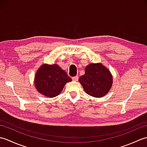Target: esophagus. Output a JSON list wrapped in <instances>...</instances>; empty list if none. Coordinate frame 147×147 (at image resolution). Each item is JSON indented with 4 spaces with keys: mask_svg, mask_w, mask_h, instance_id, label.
<instances>
[{
    "mask_svg": "<svg viewBox=\"0 0 147 147\" xmlns=\"http://www.w3.org/2000/svg\"><path fill=\"white\" fill-rule=\"evenodd\" d=\"M72 80H73V81H74V82H77L78 80V76H74L72 78Z\"/></svg>",
    "mask_w": 147,
    "mask_h": 147,
    "instance_id": "34e87169",
    "label": "esophagus"
}]
</instances>
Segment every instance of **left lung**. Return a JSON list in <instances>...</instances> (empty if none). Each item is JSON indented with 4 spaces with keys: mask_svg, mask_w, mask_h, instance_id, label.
I'll list each match as a JSON object with an SVG mask.
<instances>
[{
    "mask_svg": "<svg viewBox=\"0 0 147 147\" xmlns=\"http://www.w3.org/2000/svg\"><path fill=\"white\" fill-rule=\"evenodd\" d=\"M85 72L78 80L87 94L94 97L107 94L112 85V76L108 69L100 63L90 64Z\"/></svg>",
    "mask_w": 147,
    "mask_h": 147,
    "instance_id": "1",
    "label": "left lung"
}]
</instances>
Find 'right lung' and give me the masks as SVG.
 Instances as JSON below:
<instances>
[{
    "mask_svg": "<svg viewBox=\"0 0 147 147\" xmlns=\"http://www.w3.org/2000/svg\"><path fill=\"white\" fill-rule=\"evenodd\" d=\"M72 80L57 64H43L36 71L35 85L41 94L52 98L61 93L65 84Z\"/></svg>",
    "mask_w": 147,
    "mask_h": 147,
    "instance_id": "add662e5",
    "label": "right lung"
}]
</instances>
